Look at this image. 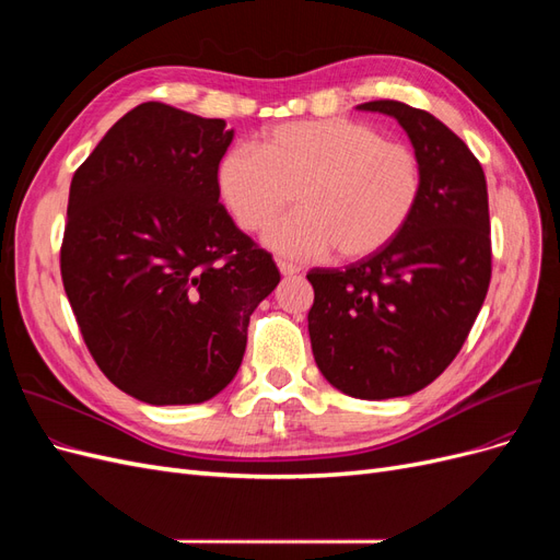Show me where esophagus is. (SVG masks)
<instances>
[{
    "mask_svg": "<svg viewBox=\"0 0 560 560\" xmlns=\"http://www.w3.org/2000/svg\"><path fill=\"white\" fill-rule=\"evenodd\" d=\"M278 268H280L282 276H296L301 270L296 264H290V261H278Z\"/></svg>",
    "mask_w": 560,
    "mask_h": 560,
    "instance_id": "esophagus-1",
    "label": "esophagus"
}]
</instances>
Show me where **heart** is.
<instances>
[{"label": "heart", "instance_id": "1", "mask_svg": "<svg viewBox=\"0 0 560 560\" xmlns=\"http://www.w3.org/2000/svg\"><path fill=\"white\" fill-rule=\"evenodd\" d=\"M219 194L241 229L264 231L290 202L299 208L268 229L266 245L292 259H364L409 224L422 167L409 144L374 126L317 118L270 128L261 147L229 149L217 171Z\"/></svg>", "mask_w": 560, "mask_h": 560}]
</instances>
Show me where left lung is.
Returning <instances> with one entry per match:
<instances>
[{
    "instance_id": "obj_1",
    "label": "left lung",
    "mask_w": 560,
    "mask_h": 560,
    "mask_svg": "<svg viewBox=\"0 0 560 560\" xmlns=\"http://www.w3.org/2000/svg\"><path fill=\"white\" fill-rule=\"evenodd\" d=\"M358 109L387 114L409 135L422 191L393 243L343 270L313 268L308 334L317 369L358 399L406 397L460 352L490 284L483 167L430 112L397 100Z\"/></svg>"
}]
</instances>
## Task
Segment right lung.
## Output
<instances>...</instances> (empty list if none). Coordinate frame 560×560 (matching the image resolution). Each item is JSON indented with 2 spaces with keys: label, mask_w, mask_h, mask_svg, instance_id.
<instances>
[{
  "label": "right lung",
  "mask_w": 560,
  "mask_h": 560,
  "mask_svg": "<svg viewBox=\"0 0 560 560\" xmlns=\"http://www.w3.org/2000/svg\"><path fill=\"white\" fill-rule=\"evenodd\" d=\"M222 118L163 103L130 109L79 165L60 273L100 371L126 395L200 404L238 374L273 257L233 224L217 171Z\"/></svg>",
  "instance_id": "obj_1"
}]
</instances>
